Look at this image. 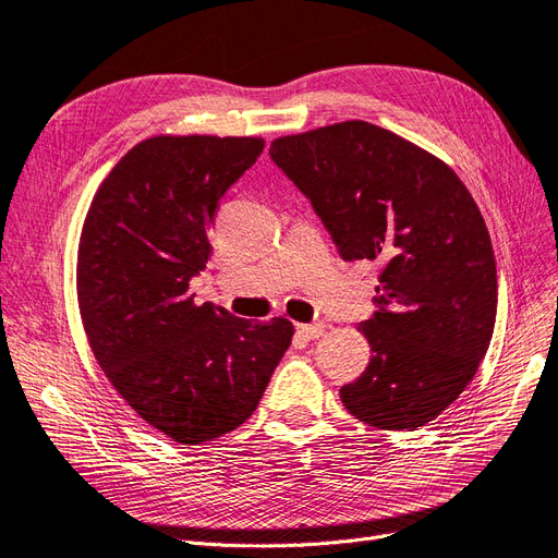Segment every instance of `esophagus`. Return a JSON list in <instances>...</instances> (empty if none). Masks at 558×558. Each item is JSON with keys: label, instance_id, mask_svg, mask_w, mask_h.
I'll return each mask as SVG.
<instances>
[{"label": "esophagus", "instance_id": "1", "mask_svg": "<svg viewBox=\"0 0 558 558\" xmlns=\"http://www.w3.org/2000/svg\"><path fill=\"white\" fill-rule=\"evenodd\" d=\"M299 336H303L305 340H317L324 331H326V324L324 322H315V324H299L296 326Z\"/></svg>", "mask_w": 558, "mask_h": 558}]
</instances>
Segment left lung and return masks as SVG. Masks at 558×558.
<instances>
[{
    "mask_svg": "<svg viewBox=\"0 0 558 558\" xmlns=\"http://www.w3.org/2000/svg\"><path fill=\"white\" fill-rule=\"evenodd\" d=\"M271 158L331 232L342 259H379V311L359 324L363 375L349 414L381 429L435 421L476 375L497 319V264L481 209L448 165L367 121L271 142Z\"/></svg>",
    "mask_w": 558,
    "mask_h": 558,
    "instance_id": "left-lung-1",
    "label": "left lung"
}]
</instances>
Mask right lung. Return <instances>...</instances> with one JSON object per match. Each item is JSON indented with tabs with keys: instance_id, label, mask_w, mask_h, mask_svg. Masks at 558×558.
Returning a JSON list of instances; mask_svg holds the SVG:
<instances>
[{
	"instance_id": "right-lung-1",
	"label": "right lung",
	"mask_w": 558,
	"mask_h": 558,
	"mask_svg": "<svg viewBox=\"0 0 558 558\" xmlns=\"http://www.w3.org/2000/svg\"><path fill=\"white\" fill-rule=\"evenodd\" d=\"M262 149V137L142 140L82 225L75 280L92 352L135 414L181 446L251 418L292 344L290 319H241L189 290L211 255L220 197Z\"/></svg>"
}]
</instances>
